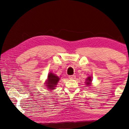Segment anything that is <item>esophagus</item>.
Segmentation results:
<instances>
[{
	"label": "esophagus",
	"mask_w": 129,
	"mask_h": 129,
	"mask_svg": "<svg viewBox=\"0 0 129 129\" xmlns=\"http://www.w3.org/2000/svg\"><path fill=\"white\" fill-rule=\"evenodd\" d=\"M70 79H75V75H70L69 76Z\"/></svg>",
	"instance_id": "obj_1"
}]
</instances>
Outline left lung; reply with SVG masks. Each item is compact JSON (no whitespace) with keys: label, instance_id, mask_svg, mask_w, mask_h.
Returning <instances> with one entry per match:
<instances>
[{"label":"left lung","instance_id":"obj_1","mask_svg":"<svg viewBox=\"0 0 129 129\" xmlns=\"http://www.w3.org/2000/svg\"><path fill=\"white\" fill-rule=\"evenodd\" d=\"M86 80H87V82H86V84H87V85L90 84V82H91V79L90 77H88V78L86 79Z\"/></svg>","mask_w":129,"mask_h":129}]
</instances>
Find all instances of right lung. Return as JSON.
I'll use <instances>...</instances> for the list:
<instances>
[{"instance_id":"obj_1","label":"right lung","mask_w":129,"mask_h":129,"mask_svg":"<svg viewBox=\"0 0 129 129\" xmlns=\"http://www.w3.org/2000/svg\"><path fill=\"white\" fill-rule=\"evenodd\" d=\"M59 77H58L57 76H56L54 74L52 73H50L48 75V79L46 82V87L49 89L53 90L54 87H56V85L59 82Z\"/></svg>"}]
</instances>
